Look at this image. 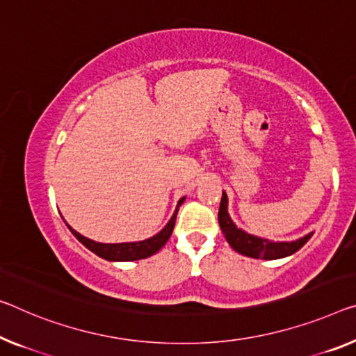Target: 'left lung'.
<instances>
[{"label":"left lung","mask_w":356,"mask_h":356,"mask_svg":"<svg viewBox=\"0 0 356 356\" xmlns=\"http://www.w3.org/2000/svg\"><path fill=\"white\" fill-rule=\"evenodd\" d=\"M218 221H220L221 231L224 234V237H226L227 243L231 245L237 253L248 256V258H254V259L286 258V256L296 253L298 250L302 248L304 245L309 242L312 234H314L310 232L307 235H304L302 238L294 240V242H272V240L261 238V237H256V235L247 234L245 231H242V229L235 226L234 221L231 220V216H229L226 193H222V197H221L220 211H218Z\"/></svg>","instance_id":"1"}]
</instances>
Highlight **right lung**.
I'll return each instance as SVG.
<instances>
[{"instance_id":"add662e5","label":"right lung","mask_w":356,"mask_h":356,"mask_svg":"<svg viewBox=\"0 0 356 356\" xmlns=\"http://www.w3.org/2000/svg\"><path fill=\"white\" fill-rule=\"evenodd\" d=\"M184 202V197L183 199H179L178 205H177V210H175L173 216L170 218V221L167 222V226L162 229L159 234L152 235L151 238H146V240H141V242H129V243H98L94 242V240L84 237V235H81L79 232H76L74 229H71L68 224V229L76 238L79 240L81 243L84 245L86 248H89L90 251H94L97 256H100V258L106 259V261H136V259H145V258H149L154 253H157L163 245L167 243V240L170 238V235L173 232V227H175V221H177V213L179 205H181Z\"/></svg>"}]
</instances>
